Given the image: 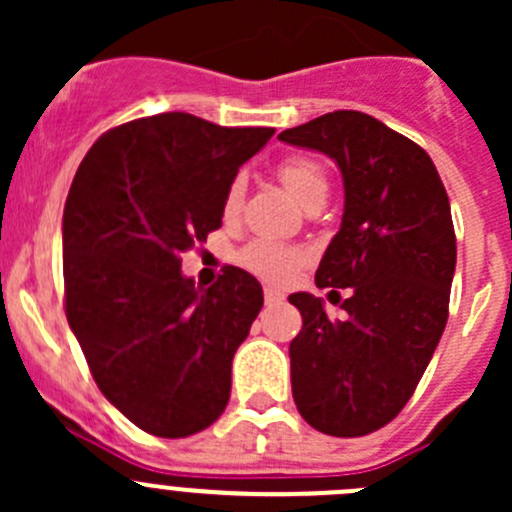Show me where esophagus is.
<instances>
[{"instance_id": "34e87169", "label": "esophagus", "mask_w": 512, "mask_h": 512, "mask_svg": "<svg viewBox=\"0 0 512 512\" xmlns=\"http://www.w3.org/2000/svg\"><path fill=\"white\" fill-rule=\"evenodd\" d=\"M282 299H285V294H282L280 289L265 287V302L267 304H277V302H282Z\"/></svg>"}]
</instances>
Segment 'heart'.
I'll return each mask as SVG.
<instances>
[{"mask_svg": "<svg viewBox=\"0 0 512 512\" xmlns=\"http://www.w3.org/2000/svg\"><path fill=\"white\" fill-rule=\"evenodd\" d=\"M277 175L285 183V188L304 208L324 200L329 190L327 173H324L322 165L312 158H287L285 163H280ZM242 193H245V185L240 178L232 180L225 190L223 198V215L227 220L235 218L240 213L242 205ZM309 260L307 250L297 245H287V242H275V240H252L237 255V262L245 267L247 272L257 275L260 280L267 282H289L294 277V272Z\"/></svg>", "mask_w": 512, "mask_h": 512, "instance_id": "obj_1", "label": "heart"}]
</instances>
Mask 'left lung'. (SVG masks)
I'll return each mask as SVG.
<instances>
[{
  "label": "left lung",
  "instance_id": "1",
  "mask_svg": "<svg viewBox=\"0 0 512 512\" xmlns=\"http://www.w3.org/2000/svg\"><path fill=\"white\" fill-rule=\"evenodd\" d=\"M280 141L327 153L342 170V227L314 282L352 287L344 319H329L319 297L289 294L302 314L289 344L294 404L327 436H366L399 416L446 329L451 203L428 153L369 113H324Z\"/></svg>",
  "mask_w": 512,
  "mask_h": 512
}]
</instances>
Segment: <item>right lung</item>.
<instances>
[{
    "mask_svg": "<svg viewBox=\"0 0 512 512\" xmlns=\"http://www.w3.org/2000/svg\"><path fill=\"white\" fill-rule=\"evenodd\" d=\"M272 133L158 113L103 133L74 175L66 319L101 394L153 436H193L230 401L232 356L260 314L262 287L227 265L200 292L180 255L223 225L227 185Z\"/></svg>",
    "mask_w": 512,
    "mask_h": 512,
    "instance_id": "add662e5",
    "label": "right lung"
}]
</instances>
